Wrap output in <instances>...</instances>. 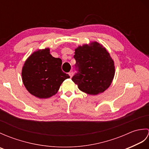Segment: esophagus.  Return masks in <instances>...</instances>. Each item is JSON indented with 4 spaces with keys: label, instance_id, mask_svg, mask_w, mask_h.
<instances>
[{
    "label": "esophagus",
    "instance_id": "34e87169",
    "mask_svg": "<svg viewBox=\"0 0 149 149\" xmlns=\"http://www.w3.org/2000/svg\"><path fill=\"white\" fill-rule=\"evenodd\" d=\"M68 74H69L70 76V77H72V75H73V72H70L68 73Z\"/></svg>",
    "mask_w": 149,
    "mask_h": 149
}]
</instances>
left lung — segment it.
Returning a JSON list of instances; mask_svg holds the SVG:
<instances>
[{"label":"left lung","mask_w":149,"mask_h":149,"mask_svg":"<svg viewBox=\"0 0 149 149\" xmlns=\"http://www.w3.org/2000/svg\"><path fill=\"white\" fill-rule=\"evenodd\" d=\"M74 58L77 72L72 80L81 91L95 95L109 88L115 75V65L102 45L94 42L78 47Z\"/></svg>","instance_id":"8db88e82"}]
</instances>
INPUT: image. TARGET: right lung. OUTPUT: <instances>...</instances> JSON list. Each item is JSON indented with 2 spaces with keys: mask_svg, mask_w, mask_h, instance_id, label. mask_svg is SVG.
<instances>
[{
  "mask_svg": "<svg viewBox=\"0 0 149 149\" xmlns=\"http://www.w3.org/2000/svg\"><path fill=\"white\" fill-rule=\"evenodd\" d=\"M62 61L50 54L47 48L33 53L22 68V81L29 92L40 99H47L57 93L68 74L61 70Z\"/></svg>",
  "mask_w": 149,
  "mask_h": 149,
  "instance_id": "add662e5",
  "label": "right lung"
}]
</instances>
